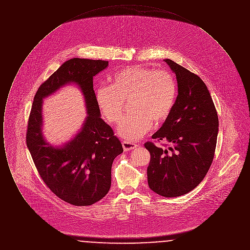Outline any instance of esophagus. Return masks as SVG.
I'll list each match as a JSON object with an SVG mask.
<instances>
[{"mask_svg": "<svg viewBox=\"0 0 250 250\" xmlns=\"http://www.w3.org/2000/svg\"><path fill=\"white\" fill-rule=\"evenodd\" d=\"M122 145H123V148H124L125 151H130V150H133L137 147V144L130 143V142H125V141L122 143Z\"/></svg>", "mask_w": 250, "mask_h": 250, "instance_id": "1", "label": "esophagus"}]
</instances>
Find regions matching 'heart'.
Wrapping results in <instances>:
<instances>
[{
	"instance_id": "b5f03b06",
	"label": "heart",
	"mask_w": 250,
	"mask_h": 250,
	"mask_svg": "<svg viewBox=\"0 0 250 250\" xmlns=\"http://www.w3.org/2000/svg\"><path fill=\"white\" fill-rule=\"evenodd\" d=\"M111 85L96 90L95 101L100 112L112 124L119 122L125 102L130 100L128 116L120 123L117 133L127 142L138 141L170 115L176 101L174 78L166 70L155 71L143 66H131L116 72Z\"/></svg>"
}]
</instances>
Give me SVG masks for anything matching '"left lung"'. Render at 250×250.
Instances as JSON below:
<instances>
[{
  "mask_svg": "<svg viewBox=\"0 0 250 250\" xmlns=\"http://www.w3.org/2000/svg\"><path fill=\"white\" fill-rule=\"evenodd\" d=\"M164 61L176 76L178 95L170 115L152 138L169 146L165 149L150 142L144 146L151 155L149 188L172 198L193 190L208 172L214 159L218 117L202 79L171 60Z\"/></svg>",
  "mask_w": 250,
  "mask_h": 250,
  "instance_id": "left-lung-1",
  "label": "left lung"
}]
</instances>
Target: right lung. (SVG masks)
<instances>
[{"instance_id": "1", "label": "right lung", "mask_w": 250, "mask_h": 250, "mask_svg": "<svg viewBox=\"0 0 250 250\" xmlns=\"http://www.w3.org/2000/svg\"><path fill=\"white\" fill-rule=\"evenodd\" d=\"M107 65L102 60L66 61L38 88L29 117L26 143L41 178L58 198L76 206L92 205L107 195L113 160L124 151L95 101L93 78ZM70 83L81 89L87 116L69 142L55 146L42 135V99Z\"/></svg>"}]
</instances>
